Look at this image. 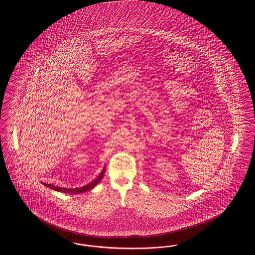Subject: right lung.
I'll return each mask as SVG.
<instances>
[{
    "label": "right lung",
    "instance_id": "right-lung-1",
    "mask_svg": "<svg viewBox=\"0 0 255 255\" xmlns=\"http://www.w3.org/2000/svg\"><path fill=\"white\" fill-rule=\"evenodd\" d=\"M105 171L106 169L104 168L103 171H102V173H101L100 175L97 177L96 179H94L93 182H91V183H89L88 185L84 186V187H81V188H76V189H66V188H60V187H57V186L50 185V184H46V183H43L44 185L46 186V187H48V188H50V189H53L55 191H58V192H62V193H85V192H88V191H90V190H92L93 188H94L95 186L97 185L99 182H100L101 180H102V178L104 177V174H105Z\"/></svg>",
    "mask_w": 255,
    "mask_h": 255
}]
</instances>
